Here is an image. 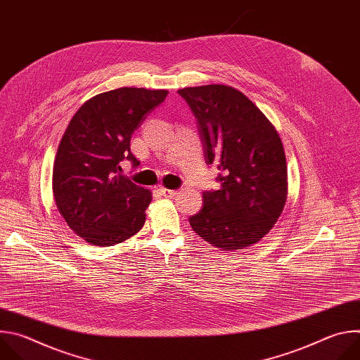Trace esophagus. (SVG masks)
<instances>
[{
	"label": "esophagus",
	"mask_w": 360,
	"mask_h": 360,
	"mask_svg": "<svg viewBox=\"0 0 360 360\" xmlns=\"http://www.w3.org/2000/svg\"><path fill=\"white\" fill-rule=\"evenodd\" d=\"M160 191H161V193H162L165 198H174V196L178 193V191H175V189H167V188H161Z\"/></svg>",
	"instance_id": "1"
}]
</instances>
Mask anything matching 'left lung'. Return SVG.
I'll list each match as a JSON object with an SVG mask.
<instances>
[{
	"instance_id": "8db88e82",
	"label": "left lung",
	"mask_w": 360,
	"mask_h": 360,
	"mask_svg": "<svg viewBox=\"0 0 360 360\" xmlns=\"http://www.w3.org/2000/svg\"><path fill=\"white\" fill-rule=\"evenodd\" d=\"M178 94L198 120L205 161L221 171V189L202 193L203 207L189 224L218 249L253 246L274 228L286 203L288 168L281 136L233 86H188Z\"/></svg>"
}]
</instances>
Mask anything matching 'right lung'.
Wrapping results in <instances>:
<instances>
[{"label":"right lung","instance_id":"1","mask_svg":"<svg viewBox=\"0 0 360 360\" xmlns=\"http://www.w3.org/2000/svg\"><path fill=\"white\" fill-rule=\"evenodd\" d=\"M167 89L122 86L89 98L70 121L53 168L56 205L68 226L95 246L121 243L141 231L152 192L121 175L138 165L129 142Z\"/></svg>","mask_w":360,"mask_h":360}]
</instances>
